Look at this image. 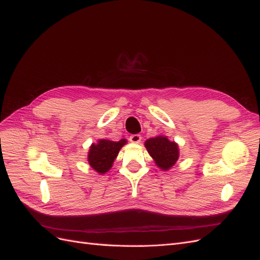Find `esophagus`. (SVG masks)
<instances>
[{
    "instance_id": "1",
    "label": "esophagus",
    "mask_w": 260,
    "mask_h": 260,
    "mask_svg": "<svg viewBox=\"0 0 260 260\" xmlns=\"http://www.w3.org/2000/svg\"><path fill=\"white\" fill-rule=\"evenodd\" d=\"M129 140L132 143H140L141 140H142V137H141L140 135H132Z\"/></svg>"
}]
</instances>
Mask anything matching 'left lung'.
<instances>
[{"label":"left lung","instance_id":"left-lung-1","mask_svg":"<svg viewBox=\"0 0 260 260\" xmlns=\"http://www.w3.org/2000/svg\"><path fill=\"white\" fill-rule=\"evenodd\" d=\"M145 147L160 169L168 170L179 158L178 145L166 137H156L147 140Z\"/></svg>","mask_w":260,"mask_h":260}]
</instances>
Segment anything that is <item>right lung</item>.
Here are the masks:
<instances>
[{"label":"right lung","mask_w":260,"mask_h":260,"mask_svg":"<svg viewBox=\"0 0 260 260\" xmlns=\"http://www.w3.org/2000/svg\"><path fill=\"white\" fill-rule=\"evenodd\" d=\"M124 139L115 142L109 140H100L98 144H92L88 155L90 166L99 174H105L112 168L119 149L125 144Z\"/></svg>","instance_id":"add662e5"}]
</instances>
